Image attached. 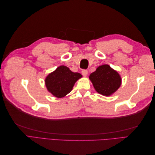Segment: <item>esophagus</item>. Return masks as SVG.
Segmentation results:
<instances>
[{
    "label": "esophagus",
    "mask_w": 155,
    "mask_h": 155,
    "mask_svg": "<svg viewBox=\"0 0 155 155\" xmlns=\"http://www.w3.org/2000/svg\"><path fill=\"white\" fill-rule=\"evenodd\" d=\"M81 74H82V75L83 76H85V77H86L87 76V74H88V71H87V70H82V71H81Z\"/></svg>",
    "instance_id": "obj_1"
}]
</instances>
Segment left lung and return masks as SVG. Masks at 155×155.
I'll list each match as a JSON object with an SVG mask.
<instances>
[{
  "label": "left lung",
  "instance_id": "obj_1",
  "mask_svg": "<svg viewBox=\"0 0 155 155\" xmlns=\"http://www.w3.org/2000/svg\"><path fill=\"white\" fill-rule=\"evenodd\" d=\"M89 78L96 91L106 96H110L118 90L121 82L119 74L108 64L97 67L96 71L90 75Z\"/></svg>",
  "mask_w": 155,
  "mask_h": 155
}]
</instances>
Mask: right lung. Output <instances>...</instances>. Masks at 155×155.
<instances>
[{
    "label": "right lung",
    "instance_id": "obj_1",
    "mask_svg": "<svg viewBox=\"0 0 155 155\" xmlns=\"http://www.w3.org/2000/svg\"><path fill=\"white\" fill-rule=\"evenodd\" d=\"M82 77L78 72H73L66 66H60L50 74L45 79L48 91L57 97H63L72 91L75 83Z\"/></svg>",
    "mask_w": 155,
    "mask_h": 155
}]
</instances>
